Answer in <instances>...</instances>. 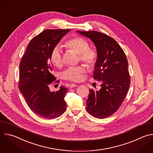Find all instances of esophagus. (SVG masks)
<instances>
[{"mask_svg": "<svg viewBox=\"0 0 153 153\" xmlns=\"http://www.w3.org/2000/svg\"><path fill=\"white\" fill-rule=\"evenodd\" d=\"M78 85H77V84H75V83H71V85H70V88H74V87H76V86H77Z\"/></svg>", "mask_w": 153, "mask_h": 153, "instance_id": "34e87169", "label": "esophagus"}]
</instances>
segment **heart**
Listing matches in <instances>:
<instances>
[{"mask_svg":"<svg viewBox=\"0 0 153 153\" xmlns=\"http://www.w3.org/2000/svg\"><path fill=\"white\" fill-rule=\"evenodd\" d=\"M63 47L68 51L78 54V60L85 64L89 68H93L97 63L99 54L95 48L90 47L89 42L80 37H74L65 42ZM50 62L54 67L60 68L63 65L61 51L57 47L54 48L50 54ZM86 68L83 65L69 68L65 70L62 77L65 80L71 82H80L83 80Z\"/></svg>","mask_w":153,"mask_h":153,"instance_id":"1","label":"heart"}]
</instances>
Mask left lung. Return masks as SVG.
<instances>
[{"instance_id":"1","label":"left lung","mask_w":153,"mask_h":153,"mask_svg":"<svg viewBox=\"0 0 153 153\" xmlns=\"http://www.w3.org/2000/svg\"><path fill=\"white\" fill-rule=\"evenodd\" d=\"M77 32L94 42L99 54L93 78L102 82L101 89L90 90L86 110L96 118H106L118 110L129 88L127 58L118 43L106 34L96 31Z\"/></svg>"}]
</instances>
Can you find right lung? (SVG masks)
I'll return each mask as SVG.
<instances>
[{
    "label": "right lung",
    "instance_id": "right-lung-1",
    "mask_svg": "<svg viewBox=\"0 0 153 153\" xmlns=\"http://www.w3.org/2000/svg\"><path fill=\"white\" fill-rule=\"evenodd\" d=\"M70 30H45L33 37L19 65V88L29 108L36 114L48 119L62 115L66 110L64 98L68 90L61 86L51 92L49 86L57 83L51 74V51Z\"/></svg>",
    "mask_w": 153,
    "mask_h": 153
}]
</instances>
